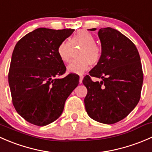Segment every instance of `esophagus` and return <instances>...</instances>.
Listing matches in <instances>:
<instances>
[{
    "label": "esophagus",
    "instance_id": "esophagus-1",
    "mask_svg": "<svg viewBox=\"0 0 152 152\" xmlns=\"http://www.w3.org/2000/svg\"><path fill=\"white\" fill-rule=\"evenodd\" d=\"M82 80H83V76H82V75H81V76H79V84L82 83Z\"/></svg>",
    "mask_w": 152,
    "mask_h": 152
}]
</instances>
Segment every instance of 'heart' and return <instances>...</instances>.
<instances>
[{
  "label": "heart",
  "mask_w": 152,
  "mask_h": 152,
  "mask_svg": "<svg viewBox=\"0 0 152 152\" xmlns=\"http://www.w3.org/2000/svg\"><path fill=\"white\" fill-rule=\"evenodd\" d=\"M94 36L87 31H79L73 35L70 42L63 41L59 44L57 53L61 60L68 62L71 55V46H80L76 53L77 59L72 61L67 66V71L76 74L85 73L90 65H96L100 61L102 50L96 44Z\"/></svg>",
  "instance_id": "b5f03b06"
}]
</instances>
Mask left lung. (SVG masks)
Masks as SVG:
<instances>
[{
    "instance_id": "left-lung-1",
    "label": "left lung",
    "mask_w": 152,
    "mask_h": 152,
    "mask_svg": "<svg viewBox=\"0 0 152 152\" xmlns=\"http://www.w3.org/2000/svg\"><path fill=\"white\" fill-rule=\"evenodd\" d=\"M98 34L102 57L89 73L102 81L93 82L89 76L84 78L87 89L85 105L92 119L113 124L125 118L138 104L143 73L138 50L129 38L110 27L99 29Z\"/></svg>"
}]
</instances>
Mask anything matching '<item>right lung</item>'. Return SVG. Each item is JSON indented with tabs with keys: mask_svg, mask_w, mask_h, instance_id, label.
<instances>
[{
	"mask_svg": "<svg viewBox=\"0 0 152 152\" xmlns=\"http://www.w3.org/2000/svg\"><path fill=\"white\" fill-rule=\"evenodd\" d=\"M74 29L39 28L21 38L14 48L9 71L12 103L26 121L43 126L62 115L65 101L79 77L65 73L57 53L59 44Z\"/></svg>",
	"mask_w": 152,
	"mask_h": 152,
	"instance_id": "1",
	"label": "right lung"
}]
</instances>
